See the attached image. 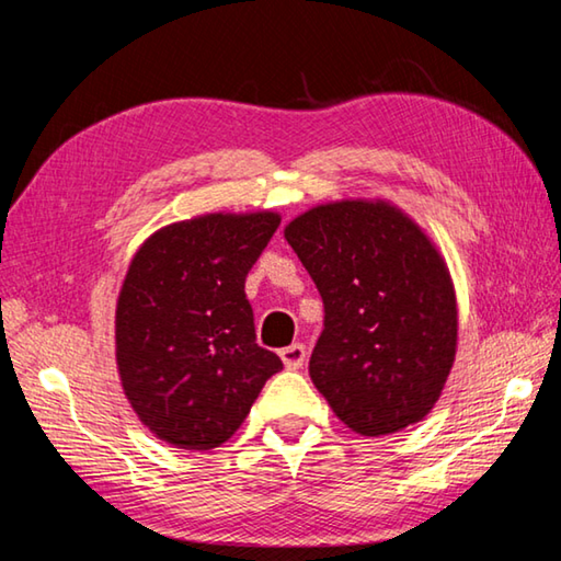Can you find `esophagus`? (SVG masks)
I'll return each mask as SVG.
<instances>
[{
	"label": "esophagus",
	"instance_id": "obj_1",
	"mask_svg": "<svg viewBox=\"0 0 561 561\" xmlns=\"http://www.w3.org/2000/svg\"><path fill=\"white\" fill-rule=\"evenodd\" d=\"M279 356H282L284 366H287L289 371H297V368L304 366V360H307V346H304V344H291L287 348H282Z\"/></svg>",
	"mask_w": 561,
	"mask_h": 561
}]
</instances>
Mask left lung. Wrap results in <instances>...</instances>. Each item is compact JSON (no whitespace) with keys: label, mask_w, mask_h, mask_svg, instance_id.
<instances>
[{"label":"left lung","mask_w":561,"mask_h":561,"mask_svg":"<svg viewBox=\"0 0 561 561\" xmlns=\"http://www.w3.org/2000/svg\"><path fill=\"white\" fill-rule=\"evenodd\" d=\"M324 301L309 376L368 438L423 421L458 344L450 272L411 217L383 201L311 207L284 227Z\"/></svg>","instance_id":"1"}]
</instances>
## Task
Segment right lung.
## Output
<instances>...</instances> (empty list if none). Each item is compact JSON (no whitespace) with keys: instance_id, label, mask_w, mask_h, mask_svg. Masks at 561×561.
I'll return each instance as SVG.
<instances>
[{"instance_id":"obj_1","label":"right lung","mask_w":561,"mask_h":561,"mask_svg":"<svg viewBox=\"0 0 561 561\" xmlns=\"http://www.w3.org/2000/svg\"><path fill=\"white\" fill-rule=\"evenodd\" d=\"M277 213L203 215L150 234L133 257L116 307L123 391L160 440L210 450L232 438L267 378L244 294Z\"/></svg>"}]
</instances>
